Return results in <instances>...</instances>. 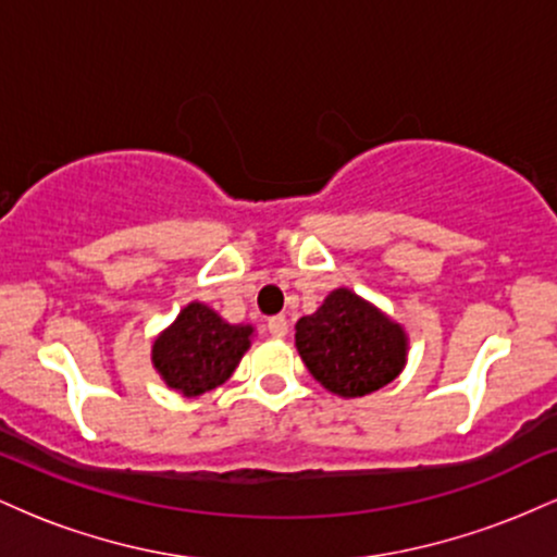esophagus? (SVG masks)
Here are the masks:
<instances>
[{
  "instance_id": "obj_1",
  "label": "esophagus",
  "mask_w": 557,
  "mask_h": 557,
  "mask_svg": "<svg viewBox=\"0 0 557 557\" xmlns=\"http://www.w3.org/2000/svg\"><path fill=\"white\" fill-rule=\"evenodd\" d=\"M267 330H270V335H274V337H285L287 335V319L285 317L267 319Z\"/></svg>"
}]
</instances>
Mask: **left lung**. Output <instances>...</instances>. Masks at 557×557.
<instances>
[{
    "mask_svg": "<svg viewBox=\"0 0 557 557\" xmlns=\"http://www.w3.org/2000/svg\"><path fill=\"white\" fill-rule=\"evenodd\" d=\"M296 348L319 385L361 398L403 372L408 335L369 300L337 287L314 314L298 319Z\"/></svg>",
    "mask_w": 557,
    "mask_h": 557,
    "instance_id": "8db88e82",
    "label": "left lung"
}]
</instances>
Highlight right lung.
I'll list each match as a JSON object with an SVG mask.
<instances>
[{"instance_id":"obj_1","label":"right lung","mask_w":557,"mask_h":557,"mask_svg":"<svg viewBox=\"0 0 557 557\" xmlns=\"http://www.w3.org/2000/svg\"><path fill=\"white\" fill-rule=\"evenodd\" d=\"M251 324H230L207 304H188L151 345V363L164 385L185 398L209 393L230 380L251 348Z\"/></svg>"}]
</instances>
